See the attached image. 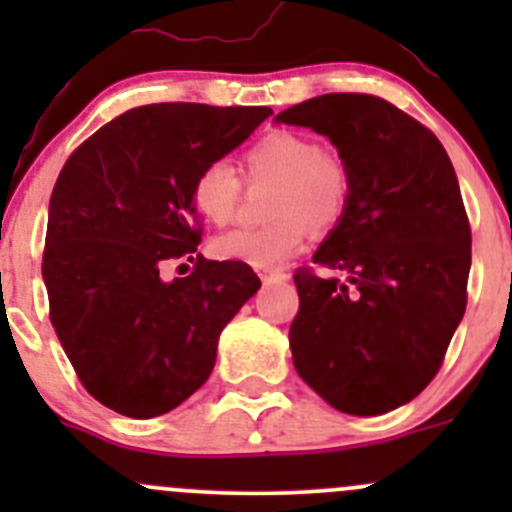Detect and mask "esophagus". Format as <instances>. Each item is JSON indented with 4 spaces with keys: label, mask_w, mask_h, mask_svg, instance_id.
<instances>
[{
    "label": "esophagus",
    "mask_w": 512,
    "mask_h": 512,
    "mask_svg": "<svg viewBox=\"0 0 512 512\" xmlns=\"http://www.w3.org/2000/svg\"><path fill=\"white\" fill-rule=\"evenodd\" d=\"M260 277L265 285H275V282H285L287 280V272L282 270H260Z\"/></svg>",
    "instance_id": "1"
}]
</instances>
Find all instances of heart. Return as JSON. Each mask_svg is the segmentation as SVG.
<instances>
[{
	"mask_svg": "<svg viewBox=\"0 0 512 512\" xmlns=\"http://www.w3.org/2000/svg\"><path fill=\"white\" fill-rule=\"evenodd\" d=\"M240 168L247 183H275L265 203L270 223L220 235L213 252L223 260L277 267L304 250L307 227L327 235L347 215L352 168L337 151L322 148L307 133L267 131L242 151ZM242 193L240 173L225 160H213L198 170L190 198L208 223L227 225L235 220Z\"/></svg>",
	"mask_w": 512,
	"mask_h": 512,
	"instance_id": "heart-1",
	"label": "heart"
}]
</instances>
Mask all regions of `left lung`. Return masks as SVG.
I'll return each instance as SVG.
<instances>
[{
    "label": "left lung",
    "instance_id": "1",
    "mask_svg": "<svg viewBox=\"0 0 512 512\" xmlns=\"http://www.w3.org/2000/svg\"><path fill=\"white\" fill-rule=\"evenodd\" d=\"M277 121L327 136L352 168L339 227L299 267L289 327L297 374L334 409L376 416L421 394L463 319L471 223L431 128L371 94H324Z\"/></svg>",
    "mask_w": 512,
    "mask_h": 512
}]
</instances>
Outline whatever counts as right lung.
Segmentation results:
<instances>
[{
  "instance_id": "obj_1",
  "label": "right lung",
  "mask_w": 512,
  "mask_h": 512,
  "mask_svg": "<svg viewBox=\"0 0 512 512\" xmlns=\"http://www.w3.org/2000/svg\"><path fill=\"white\" fill-rule=\"evenodd\" d=\"M270 113L148 103L98 128L61 168L41 260L49 319L84 389L108 409L153 418L183 404L208 381L225 324L260 289L245 262L198 255L190 190ZM175 259L194 272L163 283L159 270Z\"/></svg>"
}]
</instances>
